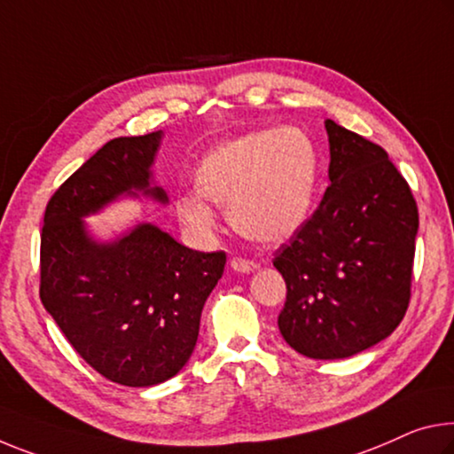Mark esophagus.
Instances as JSON below:
<instances>
[{
    "instance_id": "obj_1",
    "label": "esophagus",
    "mask_w": 454,
    "mask_h": 454,
    "mask_svg": "<svg viewBox=\"0 0 454 454\" xmlns=\"http://www.w3.org/2000/svg\"><path fill=\"white\" fill-rule=\"evenodd\" d=\"M230 266H232V270H236V272H253L256 269V262L248 261V258L234 256L232 261H230Z\"/></svg>"
}]
</instances>
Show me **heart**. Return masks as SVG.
Here are the masks:
<instances>
[{
    "label": "heart",
    "instance_id": "heart-1",
    "mask_svg": "<svg viewBox=\"0 0 454 454\" xmlns=\"http://www.w3.org/2000/svg\"><path fill=\"white\" fill-rule=\"evenodd\" d=\"M319 160L299 129H264L222 143L200 161L196 190L176 196V214L196 239H210L218 215L210 201L228 207L244 239L277 244L297 234L317 193Z\"/></svg>",
    "mask_w": 454,
    "mask_h": 454
}]
</instances>
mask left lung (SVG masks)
Listing matches in <instances>:
<instances>
[{
  "label": "left lung",
  "instance_id": "8db88e82",
  "mask_svg": "<svg viewBox=\"0 0 454 454\" xmlns=\"http://www.w3.org/2000/svg\"><path fill=\"white\" fill-rule=\"evenodd\" d=\"M325 129L331 185L272 264L286 283L285 341L301 356L343 359L404 319L419 207L382 147L331 119Z\"/></svg>",
  "mask_w": 454,
  "mask_h": 454
}]
</instances>
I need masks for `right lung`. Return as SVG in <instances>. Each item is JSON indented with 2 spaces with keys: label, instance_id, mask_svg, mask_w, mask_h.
<instances>
[{
  "label": "right lung",
  "instance_id": "obj_1",
  "mask_svg": "<svg viewBox=\"0 0 454 454\" xmlns=\"http://www.w3.org/2000/svg\"><path fill=\"white\" fill-rule=\"evenodd\" d=\"M161 137H119L100 147L54 192L42 228V305L90 368L131 387L161 384L188 364L201 309L226 264L222 250L198 253L155 224L109 242L86 228V215L119 198L168 204L151 171Z\"/></svg>",
  "mask_w": 454,
  "mask_h": 454
}]
</instances>
